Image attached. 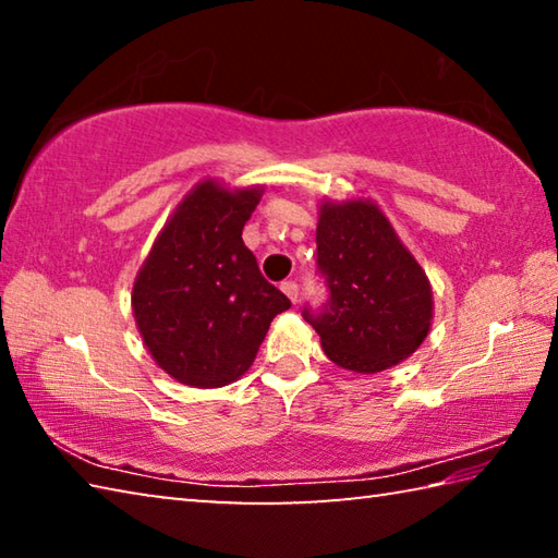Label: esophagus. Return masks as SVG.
<instances>
[{
	"label": "esophagus",
	"mask_w": 558,
	"mask_h": 558,
	"mask_svg": "<svg viewBox=\"0 0 558 558\" xmlns=\"http://www.w3.org/2000/svg\"><path fill=\"white\" fill-rule=\"evenodd\" d=\"M280 290L286 292V295H288L292 302H298V298H300V288H298V282H295V280H282V282H280Z\"/></svg>",
	"instance_id": "34e87169"
}]
</instances>
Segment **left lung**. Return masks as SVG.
<instances>
[{
    "instance_id": "left-lung-1",
    "label": "left lung",
    "mask_w": 558,
    "mask_h": 558,
    "mask_svg": "<svg viewBox=\"0 0 558 558\" xmlns=\"http://www.w3.org/2000/svg\"><path fill=\"white\" fill-rule=\"evenodd\" d=\"M319 307H302L337 366L374 374L403 362L430 329L426 272L369 202L325 204L317 223Z\"/></svg>"
}]
</instances>
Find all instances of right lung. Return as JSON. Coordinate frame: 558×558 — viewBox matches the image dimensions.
I'll use <instances>...</instances> for the list:
<instances>
[{"mask_svg": "<svg viewBox=\"0 0 558 558\" xmlns=\"http://www.w3.org/2000/svg\"><path fill=\"white\" fill-rule=\"evenodd\" d=\"M258 189L202 182L179 204L132 288L149 354L189 386L231 384L248 372L272 317L290 300L263 278L241 239Z\"/></svg>", "mask_w": 558, "mask_h": 558, "instance_id": "obj_1", "label": "right lung"}]
</instances>
